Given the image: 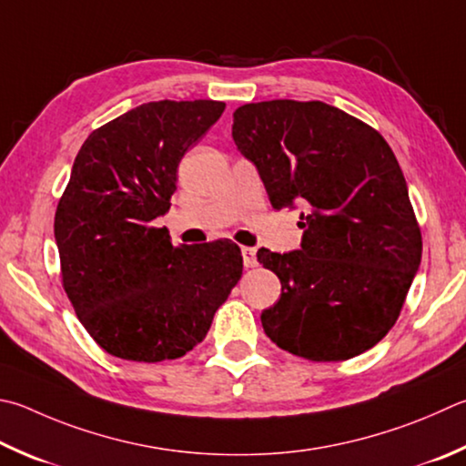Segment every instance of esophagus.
I'll return each mask as SVG.
<instances>
[{
	"label": "esophagus",
	"mask_w": 466,
	"mask_h": 466,
	"mask_svg": "<svg viewBox=\"0 0 466 466\" xmlns=\"http://www.w3.org/2000/svg\"><path fill=\"white\" fill-rule=\"evenodd\" d=\"M240 252H242V262H244V267L247 268H252V267H257L258 262H257V250L255 248H250V247H242L240 248Z\"/></svg>",
	"instance_id": "34e87169"
}]
</instances>
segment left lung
Returning <instances> with one entry per match:
<instances>
[{"instance_id":"obj_1","label":"left lung","mask_w":466,"mask_h":466,"mask_svg":"<svg viewBox=\"0 0 466 466\" xmlns=\"http://www.w3.org/2000/svg\"><path fill=\"white\" fill-rule=\"evenodd\" d=\"M232 138L257 165L273 208L306 204L301 250L257 252L281 281L260 314L279 349L346 360L393 328L421 260V232L391 147L324 101L240 106Z\"/></svg>"}]
</instances>
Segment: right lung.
Listing matches in <instances>:
<instances>
[{
  "label": "right lung",
  "mask_w": 466,
  "mask_h": 466,
  "mask_svg": "<svg viewBox=\"0 0 466 466\" xmlns=\"http://www.w3.org/2000/svg\"><path fill=\"white\" fill-rule=\"evenodd\" d=\"M224 107L214 99L148 101L93 130L75 158L55 214L63 289L112 357H183L240 281L234 242L173 247L165 228L152 226L171 208L183 155Z\"/></svg>",
  "instance_id": "right-lung-1"
}]
</instances>
